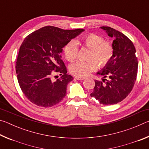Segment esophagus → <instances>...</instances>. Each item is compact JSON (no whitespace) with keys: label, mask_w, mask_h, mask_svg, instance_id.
Returning a JSON list of instances; mask_svg holds the SVG:
<instances>
[{"label":"esophagus","mask_w":149,"mask_h":149,"mask_svg":"<svg viewBox=\"0 0 149 149\" xmlns=\"http://www.w3.org/2000/svg\"><path fill=\"white\" fill-rule=\"evenodd\" d=\"M75 79H77V80H80V81H81V80H84V79H85V77H79V76H75Z\"/></svg>","instance_id":"obj_1"}]
</instances>
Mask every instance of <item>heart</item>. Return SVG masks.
Wrapping results in <instances>:
<instances>
[{
	"label": "heart",
	"mask_w": 149,
	"mask_h": 149,
	"mask_svg": "<svg viewBox=\"0 0 149 149\" xmlns=\"http://www.w3.org/2000/svg\"><path fill=\"white\" fill-rule=\"evenodd\" d=\"M77 45L90 50L88 59L91 60L87 62L77 61L70 65V72L77 76L85 77L95 71L97 68V62L100 67H104L114 56V47L110 42L104 41L100 35L89 33L76 41L72 40L66 44L64 53L68 61L72 62L76 59L78 54Z\"/></svg>",
	"instance_id": "heart-1"
}]
</instances>
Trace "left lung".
<instances>
[{"label": "left lung", "instance_id": "obj_1", "mask_svg": "<svg viewBox=\"0 0 149 149\" xmlns=\"http://www.w3.org/2000/svg\"><path fill=\"white\" fill-rule=\"evenodd\" d=\"M100 29L108 37L114 38L112 42L114 56L107 65L97 72L104 78L108 75L109 80H95V85L91 97L95 98L100 104H114L125 99L134 86L138 68L136 50L131 40L122 33L110 27L102 26Z\"/></svg>", "mask_w": 149, "mask_h": 149}]
</instances>
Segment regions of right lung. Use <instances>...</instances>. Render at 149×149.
I'll list each match as a JSON object with an SVG mask.
<instances>
[{
  "label": "right lung",
  "instance_id": "add662e5",
  "mask_svg": "<svg viewBox=\"0 0 149 149\" xmlns=\"http://www.w3.org/2000/svg\"><path fill=\"white\" fill-rule=\"evenodd\" d=\"M84 31L45 26L26 37L19 48L16 71L22 92L32 103L51 107L64 99L74 77L66 74L60 54L68 42ZM55 72L61 77L54 81L52 77Z\"/></svg>",
  "mask_w": 149,
  "mask_h": 149
}]
</instances>
